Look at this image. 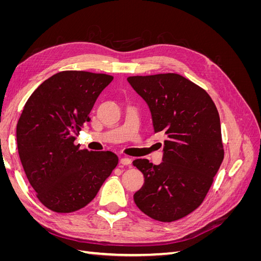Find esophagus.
Returning <instances> with one entry per match:
<instances>
[{
  "instance_id": "34e87169",
  "label": "esophagus",
  "mask_w": 261,
  "mask_h": 261,
  "mask_svg": "<svg viewBox=\"0 0 261 261\" xmlns=\"http://www.w3.org/2000/svg\"><path fill=\"white\" fill-rule=\"evenodd\" d=\"M120 162L123 165H130L132 164V159H129V158H122Z\"/></svg>"
}]
</instances>
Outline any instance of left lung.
I'll return each instance as SVG.
<instances>
[{
	"mask_svg": "<svg viewBox=\"0 0 261 261\" xmlns=\"http://www.w3.org/2000/svg\"><path fill=\"white\" fill-rule=\"evenodd\" d=\"M128 83L150 109L155 133H163V162H133L145 183L134 195L145 215L161 222L186 217L206 198L224 149L220 116L207 91L174 73L130 76Z\"/></svg>",
	"mask_w": 261,
	"mask_h": 261,
	"instance_id": "left-lung-1",
	"label": "left lung"
}]
</instances>
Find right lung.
Listing matches in <instances>:
<instances>
[{
  "instance_id": "1",
  "label": "right lung",
  "mask_w": 261,
  "mask_h": 261,
  "mask_svg": "<svg viewBox=\"0 0 261 261\" xmlns=\"http://www.w3.org/2000/svg\"><path fill=\"white\" fill-rule=\"evenodd\" d=\"M113 76L64 70L44 81L27 100L17 123V148L37 198L69 213L88 204L116 168L111 151L80 149L74 141Z\"/></svg>"
}]
</instances>
